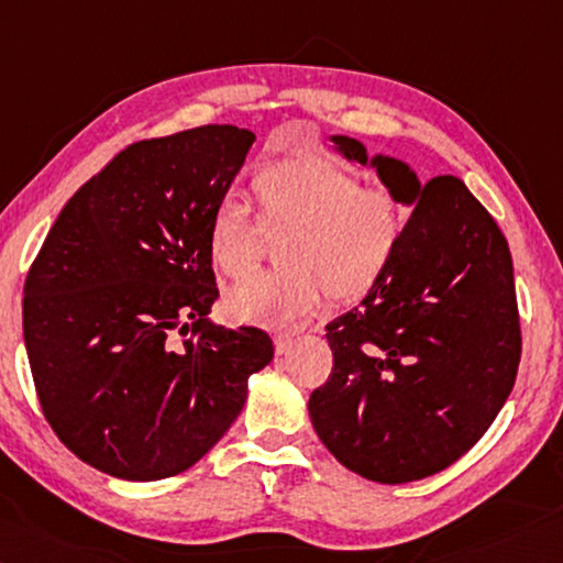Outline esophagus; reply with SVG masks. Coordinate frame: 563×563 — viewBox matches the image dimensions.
I'll return each instance as SVG.
<instances>
[{
    "label": "esophagus",
    "mask_w": 563,
    "mask_h": 563,
    "mask_svg": "<svg viewBox=\"0 0 563 563\" xmlns=\"http://www.w3.org/2000/svg\"><path fill=\"white\" fill-rule=\"evenodd\" d=\"M291 343H294V339L289 336V333H276V336H274V349H276V353H279V356L289 353Z\"/></svg>",
    "instance_id": "obj_1"
}]
</instances>
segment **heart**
I'll return each instance as SVG.
<instances>
[{"instance_id":"obj_1","label":"heart","mask_w":563,"mask_h":563,"mask_svg":"<svg viewBox=\"0 0 563 563\" xmlns=\"http://www.w3.org/2000/svg\"><path fill=\"white\" fill-rule=\"evenodd\" d=\"M266 232L291 230L276 272L244 279L227 297L232 317L250 327H294L319 307L323 291L336 301L363 299L383 282L408 232V217L386 187L358 180L329 157L289 155L252 177ZM262 227L234 197L210 217L207 246L227 276H244L262 246Z\"/></svg>"}]
</instances>
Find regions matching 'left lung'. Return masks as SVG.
Instances as JSON below:
<instances>
[{"instance_id":"left-lung-1","label":"left lung","mask_w":563,"mask_h":563,"mask_svg":"<svg viewBox=\"0 0 563 563\" xmlns=\"http://www.w3.org/2000/svg\"><path fill=\"white\" fill-rule=\"evenodd\" d=\"M331 143L412 214L383 282L327 327L333 371L309 418L343 467L402 485L460 460L507 402L521 356L515 269L505 234L457 177L420 183L356 137Z\"/></svg>"}]
</instances>
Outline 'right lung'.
<instances>
[{
	"label": "right lung",
	"instance_id": "1",
	"mask_svg": "<svg viewBox=\"0 0 563 563\" xmlns=\"http://www.w3.org/2000/svg\"><path fill=\"white\" fill-rule=\"evenodd\" d=\"M200 125L128 145L56 217L24 284L38 402L86 465L173 477L214 448L269 366L272 339L210 321L207 230L254 143Z\"/></svg>",
	"mask_w": 563,
	"mask_h": 563
}]
</instances>
